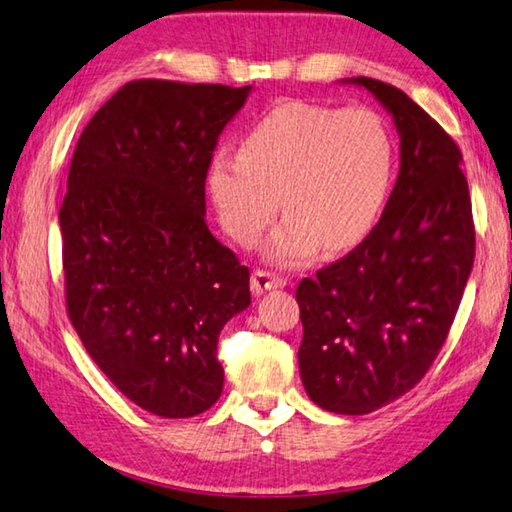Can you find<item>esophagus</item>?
Segmentation results:
<instances>
[{"label":"esophagus","instance_id":"34e87169","mask_svg":"<svg viewBox=\"0 0 512 512\" xmlns=\"http://www.w3.org/2000/svg\"><path fill=\"white\" fill-rule=\"evenodd\" d=\"M283 286H286V279H281L279 274H272L265 270H256L251 274V290H254V295H263L267 290H276Z\"/></svg>","mask_w":512,"mask_h":512}]
</instances>
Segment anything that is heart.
<instances>
[{"label": "heart", "mask_w": 512, "mask_h": 512, "mask_svg": "<svg viewBox=\"0 0 512 512\" xmlns=\"http://www.w3.org/2000/svg\"><path fill=\"white\" fill-rule=\"evenodd\" d=\"M395 179V138L367 106L308 102L274 106L242 138L240 152L208 161L206 186L222 229L251 245L288 213L265 245L279 265H299L317 249L358 245L388 204ZM282 201H278V197Z\"/></svg>", "instance_id": "obj_1"}]
</instances>
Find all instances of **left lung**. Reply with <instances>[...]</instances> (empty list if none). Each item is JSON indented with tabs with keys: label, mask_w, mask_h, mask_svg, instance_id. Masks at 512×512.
Returning <instances> with one entry per match:
<instances>
[{
	"label": "left lung",
	"mask_w": 512,
	"mask_h": 512,
	"mask_svg": "<svg viewBox=\"0 0 512 512\" xmlns=\"http://www.w3.org/2000/svg\"><path fill=\"white\" fill-rule=\"evenodd\" d=\"M392 115L399 174L379 224L297 288L306 395L367 415L420 383L438 356L474 265V224L456 142L406 92L351 77Z\"/></svg>",
	"instance_id": "left-lung-1"
}]
</instances>
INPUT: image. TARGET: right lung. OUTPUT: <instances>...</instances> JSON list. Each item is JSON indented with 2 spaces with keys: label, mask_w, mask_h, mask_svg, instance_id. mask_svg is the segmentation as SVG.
Instances as JSON below:
<instances>
[{
  "label": "right lung",
  "mask_w": 512,
  "mask_h": 512,
  "mask_svg": "<svg viewBox=\"0 0 512 512\" xmlns=\"http://www.w3.org/2000/svg\"><path fill=\"white\" fill-rule=\"evenodd\" d=\"M251 86L142 79L92 115L58 224L67 313L124 397L167 420L222 395L217 338L249 270L206 224V170Z\"/></svg>",
  "instance_id": "1"
}]
</instances>
